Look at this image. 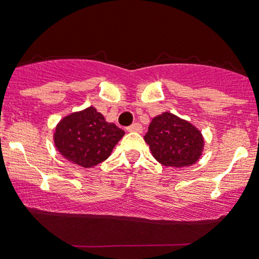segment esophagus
<instances>
[{
	"instance_id": "1",
	"label": "esophagus",
	"mask_w": 259,
	"mask_h": 259,
	"mask_svg": "<svg viewBox=\"0 0 259 259\" xmlns=\"http://www.w3.org/2000/svg\"><path fill=\"white\" fill-rule=\"evenodd\" d=\"M126 130L129 133H141L142 132V126H141V124L135 123V124H133V125L127 126Z\"/></svg>"
}]
</instances>
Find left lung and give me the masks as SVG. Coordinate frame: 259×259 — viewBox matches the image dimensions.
Returning a JSON list of instances; mask_svg holds the SVG:
<instances>
[{
  "mask_svg": "<svg viewBox=\"0 0 259 259\" xmlns=\"http://www.w3.org/2000/svg\"><path fill=\"white\" fill-rule=\"evenodd\" d=\"M144 139L157 162L165 167L183 168L195 164L204 147L200 129L170 112L156 115Z\"/></svg>",
  "mask_w": 259,
  "mask_h": 259,
  "instance_id": "left-lung-1",
  "label": "left lung"
}]
</instances>
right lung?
I'll use <instances>...</instances> for the list:
<instances>
[{
    "instance_id": "right-lung-1",
    "label": "right lung",
    "mask_w": 259,
    "mask_h": 259,
    "mask_svg": "<svg viewBox=\"0 0 259 259\" xmlns=\"http://www.w3.org/2000/svg\"><path fill=\"white\" fill-rule=\"evenodd\" d=\"M124 134L90 106L62 118L55 127L53 142L65 159L89 169L108 158Z\"/></svg>"
}]
</instances>
